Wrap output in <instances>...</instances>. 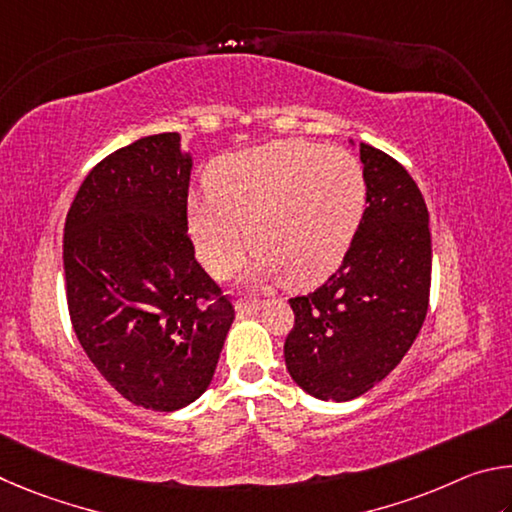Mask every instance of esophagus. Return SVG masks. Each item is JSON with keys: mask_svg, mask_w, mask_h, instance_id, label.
Instances as JSON below:
<instances>
[{"mask_svg": "<svg viewBox=\"0 0 512 512\" xmlns=\"http://www.w3.org/2000/svg\"><path fill=\"white\" fill-rule=\"evenodd\" d=\"M261 308H263V301H258V299H242L236 303L238 315H256Z\"/></svg>", "mask_w": 512, "mask_h": 512, "instance_id": "34e87169", "label": "esophagus"}]
</instances>
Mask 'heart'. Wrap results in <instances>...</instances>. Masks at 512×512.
I'll list each match as a JSON object with an SVG mask.
<instances>
[{"label":"heart","mask_w":512,"mask_h":512,"mask_svg":"<svg viewBox=\"0 0 512 512\" xmlns=\"http://www.w3.org/2000/svg\"><path fill=\"white\" fill-rule=\"evenodd\" d=\"M206 197L188 204V231L215 276L236 270L247 251L258 281L292 290L324 283L355 238L366 179L353 155L306 141H272L211 161Z\"/></svg>","instance_id":"b5f03b06"}]
</instances>
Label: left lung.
<instances>
[{"instance_id": "left-lung-1", "label": "left lung", "mask_w": 512, "mask_h": 512, "mask_svg": "<svg viewBox=\"0 0 512 512\" xmlns=\"http://www.w3.org/2000/svg\"><path fill=\"white\" fill-rule=\"evenodd\" d=\"M366 209L339 270L290 299L292 380L319 400L362 396L396 369L427 315L432 236L423 193L387 152L360 143Z\"/></svg>"}]
</instances>
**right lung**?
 Here are the masks:
<instances>
[{
  "label": "right lung",
  "instance_id": "add662e5",
  "mask_svg": "<svg viewBox=\"0 0 512 512\" xmlns=\"http://www.w3.org/2000/svg\"><path fill=\"white\" fill-rule=\"evenodd\" d=\"M179 134L119 148L89 170L62 240L74 333L132 405L175 411L209 389L233 306L195 261Z\"/></svg>",
  "mask_w": 512,
  "mask_h": 512
}]
</instances>
